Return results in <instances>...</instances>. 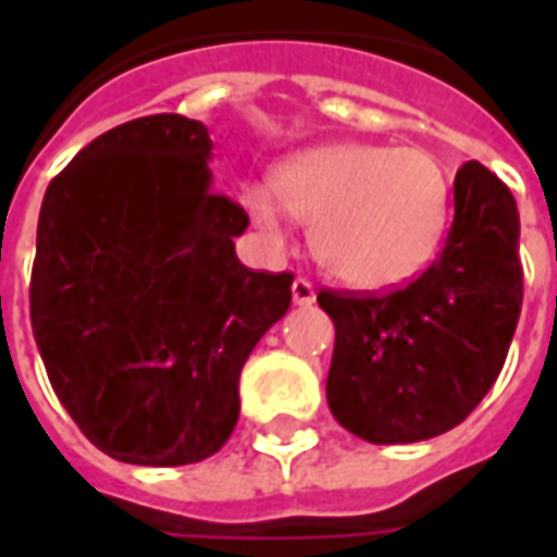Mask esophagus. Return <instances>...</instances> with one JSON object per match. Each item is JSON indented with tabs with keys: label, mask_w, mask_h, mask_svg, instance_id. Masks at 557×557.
Here are the masks:
<instances>
[{
	"label": "esophagus",
	"mask_w": 557,
	"mask_h": 557,
	"mask_svg": "<svg viewBox=\"0 0 557 557\" xmlns=\"http://www.w3.org/2000/svg\"><path fill=\"white\" fill-rule=\"evenodd\" d=\"M292 301L298 304V307H310V304L315 301V289L310 280L298 277L295 283H292Z\"/></svg>",
	"instance_id": "esophagus-1"
}]
</instances>
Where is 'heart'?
Masks as SVG:
<instances>
[{
    "mask_svg": "<svg viewBox=\"0 0 557 557\" xmlns=\"http://www.w3.org/2000/svg\"><path fill=\"white\" fill-rule=\"evenodd\" d=\"M268 184H247L244 211L268 238L286 218L310 223L319 265L355 289H391L442 244L450 184L438 158L418 146L327 143L283 160Z\"/></svg>",
    "mask_w": 557,
    "mask_h": 557,
    "instance_id": "1",
    "label": "heart"
}]
</instances>
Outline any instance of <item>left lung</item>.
Returning a JSON list of instances; mask_svg holds the SVG:
<instances>
[{"label":"left lung","instance_id":"8db88e82","mask_svg":"<svg viewBox=\"0 0 557 557\" xmlns=\"http://www.w3.org/2000/svg\"><path fill=\"white\" fill-rule=\"evenodd\" d=\"M315 301L337 327L325 391L339 426L373 444L454 430L495 385L522 310L513 194L468 160L444 250L414 283Z\"/></svg>","mask_w":557,"mask_h":557}]
</instances>
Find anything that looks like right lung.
Masks as SVG:
<instances>
[{
	"label": "right lung",
	"instance_id": "right-lung-1",
	"mask_svg": "<svg viewBox=\"0 0 557 557\" xmlns=\"http://www.w3.org/2000/svg\"><path fill=\"white\" fill-rule=\"evenodd\" d=\"M208 127L175 113L107 131L41 202L32 334L98 450L190 466L238 423V375L292 304V274L235 256L247 214L211 187Z\"/></svg>",
	"mask_w": 557,
	"mask_h": 557
}]
</instances>
